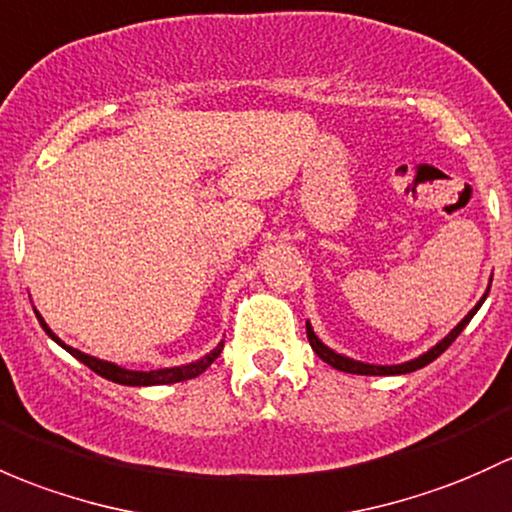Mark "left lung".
<instances>
[{
  "instance_id": "8db88e82",
  "label": "left lung",
  "mask_w": 512,
  "mask_h": 512,
  "mask_svg": "<svg viewBox=\"0 0 512 512\" xmlns=\"http://www.w3.org/2000/svg\"><path fill=\"white\" fill-rule=\"evenodd\" d=\"M488 290H491V283H488L486 293L481 295V300H478L476 305L471 307L469 315H466L464 320H461L459 324H456V327L452 329V332L447 334V337L439 339V342L434 344V346H430V349H427L425 354L415 356V359H410V361H403V364H390V366H383V364H366V361H356V359H351V356L339 354V351L329 349V346L324 344L320 337H317L315 329H312L310 320L305 322V327H307V339H310V346H312V349H315V354L320 356V359L324 361V364H329L332 368H337V371H344V373H359V376H400V373H412V371H417V368H422V366L432 364V361L437 359L439 354H444V351L449 349V344H452L454 339L459 337L461 332H464L466 324H469V322H471V317L476 315L478 307L483 305V300L488 298Z\"/></svg>"
}]
</instances>
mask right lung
I'll use <instances>...</instances> for the list:
<instances>
[{"label":"right lung","mask_w":512,"mask_h":512,"mask_svg":"<svg viewBox=\"0 0 512 512\" xmlns=\"http://www.w3.org/2000/svg\"><path fill=\"white\" fill-rule=\"evenodd\" d=\"M38 322H41L43 332L48 334V337L53 339L58 346H63L68 354H73L75 359L82 361L87 368H92V371L97 373V376L107 378V381L112 383H119V386H168V383H180V381H190V378L200 376L205 368H210L214 364V359H217L219 354H222V346L224 342H219L210 354L200 356L197 361H190V364H183V366H168V368H153V371H131V368H124L119 364H112V361H104V359H97V356H90L85 354V351L80 349H73V346H68L63 342V339L58 337L56 332H53L51 327H48L46 320L41 317V312L34 310Z\"/></svg>","instance_id":"right-lung-1"}]
</instances>
